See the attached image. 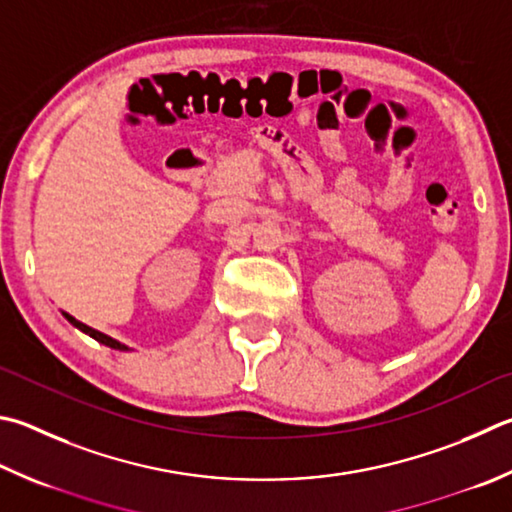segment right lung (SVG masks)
Instances as JSON below:
<instances>
[{
    "label": "right lung",
    "instance_id": "right-lung-1",
    "mask_svg": "<svg viewBox=\"0 0 512 512\" xmlns=\"http://www.w3.org/2000/svg\"><path fill=\"white\" fill-rule=\"evenodd\" d=\"M64 318H67L73 327H78L80 331H85L87 336H91L94 340H98V342H102V345H107V347H111V349H120V351H125L127 347L125 345H120L118 340H114V338H109V336H105V333H100V331H96V329H91V327H87V324H82V322H78L76 318H71L69 313H64Z\"/></svg>",
    "mask_w": 512,
    "mask_h": 512
}]
</instances>
